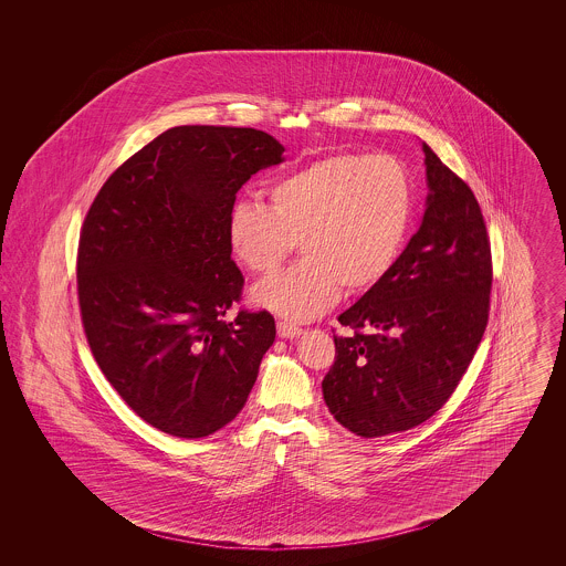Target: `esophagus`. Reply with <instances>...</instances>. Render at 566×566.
I'll return each mask as SVG.
<instances>
[{"label":"esophagus","mask_w":566,"mask_h":566,"mask_svg":"<svg viewBox=\"0 0 566 566\" xmlns=\"http://www.w3.org/2000/svg\"><path fill=\"white\" fill-rule=\"evenodd\" d=\"M303 328L296 326L293 323H286V321H277V335L280 337H286V339H293L296 335H301Z\"/></svg>","instance_id":"obj_1"}]
</instances>
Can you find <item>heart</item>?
<instances>
[{"instance_id": "1", "label": "heart", "mask_w": 566, "mask_h": 566, "mask_svg": "<svg viewBox=\"0 0 566 566\" xmlns=\"http://www.w3.org/2000/svg\"><path fill=\"white\" fill-rule=\"evenodd\" d=\"M268 208L240 201L227 224L243 270L270 275L295 252L303 259L252 291V301L289 318L310 321L342 291L363 295L395 268L413 214L403 163L390 155L337 153L275 178Z\"/></svg>"}]
</instances>
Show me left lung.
<instances>
[{"label":"left lung","mask_w":566,"mask_h":566,"mask_svg":"<svg viewBox=\"0 0 566 566\" xmlns=\"http://www.w3.org/2000/svg\"><path fill=\"white\" fill-rule=\"evenodd\" d=\"M427 212L395 268L339 316L323 379L335 420L360 437L427 422L457 390L484 337L492 252L469 185L424 144Z\"/></svg>","instance_id":"left-lung-1"}]
</instances>
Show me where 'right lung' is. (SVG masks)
I'll return each instance as SVG.
<instances>
[{
	"instance_id": "obj_1",
	"label": "right lung",
	"mask_w": 566,
	"mask_h": 566,
	"mask_svg": "<svg viewBox=\"0 0 566 566\" xmlns=\"http://www.w3.org/2000/svg\"><path fill=\"white\" fill-rule=\"evenodd\" d=\"M284 146L250 127L182 125L123 163L82 222V326L102 374L159 431L197 439L248 401L275 339L268 310H242L229 214Z\"/></svg>"
}]
</instances>
